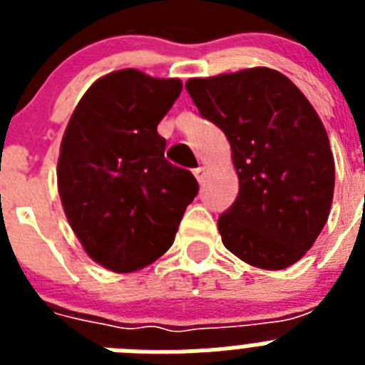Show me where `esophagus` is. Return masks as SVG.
Returning a JSON list of instances; mask_svg holds the SVG:
<instances>
[{"label": "esophagus", "mask_w": 365, "mask_h": 365, "mask_svg": "<svg viewBox=\"0 0 365 365\" xmlns=\"http://www.w3.org/2000/svg\"><path fill=\"white\" fill-rule=\"evenodd\" d=\"M193 175H195V179H197L199 182H202V177H205V168L202 166L195 168V170H193Z\"/></svg>", "instance_id": "esophagus-1"}]
</instances>
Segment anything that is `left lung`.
<instances>
[{"label": "left lung", "mask_w": 365, "mask_h": 365, "mask_svg": "<svg viewBox=\"0 0 365 365\" xmlns=\"http://www.w3.org/2000/svg\"><path fill=\"white\" fill-rule=\"evenodd\" d=\"M186 91L227 135L240 177L237 199L217 219L222 245L259 269L294 265L327 222L334 192V159L314 108L267 67L192 78Z\"/></svg>", "instance_id": "1"}]
</instances>
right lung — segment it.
Here are the masks:
<instances>
[{
	"mask_svg": "<svg viewBox=\"0 0 365 365\" xmlns=\"http://www.w3.org/2000/svg\"><path fill=\"white\" fill-rule=\"evenodd\" d=\"M180 89L177 78L115 71L87 89L63 133V212L87 256L113 272L163 256L199 192L192 172L168 163L157 133Z\"/></svg>",
	"mask_w": 365,
	"mask_h": 365,
	"instance_id": "add662e5",
	"label": "right lung"
}]
</instances>
